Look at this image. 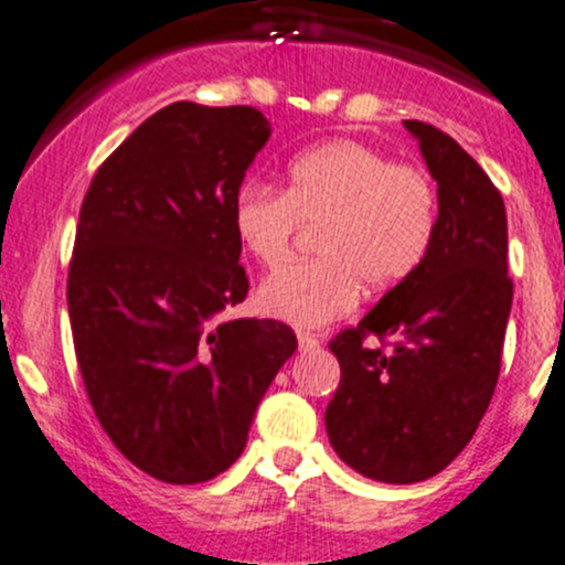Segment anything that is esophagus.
<instances>
[{"mask_svg":"<svg viewBox=\"0 0 565 565\" xmlns=\"http://www.w3.org/2000/svg\"><path fill=\"white\" fill-rule=\"evenodd\" d=\"M296 339H299V347H301L303 352L315 350V347H320V339H317V335L309 333V331H296Z\"/></svg>","mask_w":565,"mask_h":565,"instance_id":"1","label":"esophagus"}]
</instances>
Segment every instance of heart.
Segmentation results:
<instances>
[{
    "label": "heart",
    "mask_w": 565,
    "mask_h": 565,
    "mask_svg": "<svg viewBox=\"0 0 565 565\" xmlns=\"http://www.w3.org/2000/svg\"><path fill=\"white\" fill-rule=\"evenodd\" d=\"M232 226L266 269L288 262L301 226H317L320 258L285 266L256 296L264 315L317 328L350 315L363 285L386 294L416 277L433 253L440 194L419 164L395 162L360 141H328L288 162L282 192L245 183Z\"/></svg>",
    "instance_id": "1"
}]
</instances>
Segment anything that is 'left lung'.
<instances>
[{"label": "left lung", "instance_id": "1", "mask_svg": "<svg viewBox=\"0 0 565 565\" xmlns=\"http://www.w3.org/2000/svg\"><path fill=\"white\" fill-rule=\"evenodd\" d=\"M440 194L433 253L354 328L331 339L341 382L326 408L333 451L382 483H419L459 456L499 382L512 280L504 200L435 125L405 119Z\"/></svg>", "mask_w": 565, "mask_h": 565}]
</instances>
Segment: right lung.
<instances>
[{"label": "right lung", "instance_id": "1", "mask_svg": "<svg viewBox=\"0 0 565 565\" xmlns=\"http://www.w3.org/2000/svg\"><path fill=\"white\" fill-rule=\"evenodd\" d=\"M269 122L253 106L175 100L95 170L66 301L104 433L162 483H205L243 454L256 405L296 350L277 320H232L248 296L232 205Z\"/></svg>", "mask_w": 565, "mask_h": 565}]
</instances>
